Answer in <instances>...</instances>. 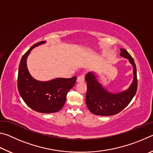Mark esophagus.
Returning <instances> with one entry per match:
<instances>
[{
	"mask_svg": "<svg viewBox=\"0 0 153 153\" xmlns=\"http://www.w3.org/2000/svg\"><path fill=\"white\" fill-rule=\"evenodd\" d=\"M84 82V75L82 74L80 75L79 77H77V82L78 83H82Z\"/></svg>",
	"mask_w": 153,
	"mask_h": 153,
	"instance_id": "34e87169",
	"label": "esophagus"
}]
</instances>
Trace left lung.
Masks as SVG:
<instances>
[{"label":"left lung","instance_id":"8db88e82","mask_svg":"<svg viewBox=\"0 0 153 153\" xmlns=\"http://www.w3.org/2000/svg\"><path fill=\"white\" fill-rule=\"evenodd\" d=\"M120 51V55L128 59L129 63L133 65V82L128 90L113 94L102 87L94 73H88L85 77L87 83L86 102L90 112L94 115L109 116L117 114L128 105L136 94L138 87L136 64L134 59L126 49L121 48Z\"/></svg>","mask_w":153,"mask_h":153}]
</instances>
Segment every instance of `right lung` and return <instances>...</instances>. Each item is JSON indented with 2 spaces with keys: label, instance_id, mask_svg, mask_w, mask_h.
I'll use <instances>...</instances> for the list:
<instances>
[{
  "label": "right lung",
  "instance_id": "1",
  "mask_svg": "<svg viewBox=\"0 0 153 153\" xmlns=\"http://www.w3.org/2000/svg\"><path fill=\"white\" fill-rule=\"evenodd\" d=\"M45 42L35 44L23 55L18 71L17 88L20 96L28 107L40 113H52L63 108L67 92L76 84L77 77L40 82L31 76L26 64L27 56L33 48Z\"/></svg>",
  "mask_w": 153,
  "mask_h": 153
}]
</instances>
